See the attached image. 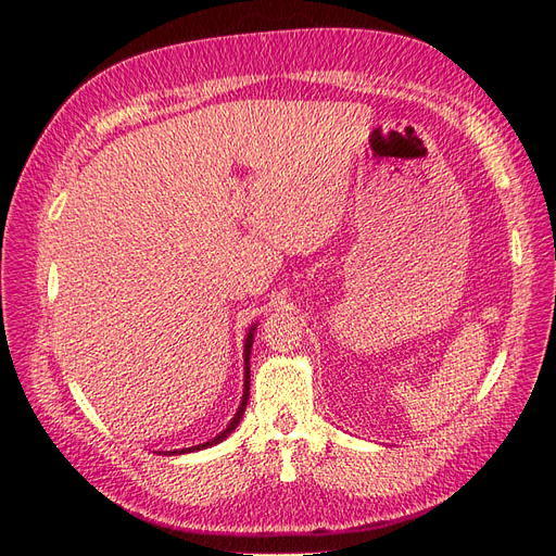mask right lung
I'll return each instance as SVG.
<instances>
[{
    "instance_id": "1",
    "label": "right lung",
    "mask_w": 556,
    "mask_h": 556,
    "mask_svg": "<svg viewBox=\"0 0 556 556\" xmlns=\"http://www.w3.org/2000/svg\"><path fill=\"white\" fill-rule=\"evenodd\" d=\"M255 327H257V325L250 327V331H248V336H245V345H243V362H245V366H243V371H245V374H243V399H241V406H239L237 415H233L231 422L227 425V429L217 433L215 439L208 441V443H201V445H194V447H185V450H169L166 454H185V452H194V450H206V447H211V445H217L220 441H225L227 435L239 427L241 417H243V413H245V406H248V396H250V348H252V336H255Z\"/></svg>"
}]
</instances>
